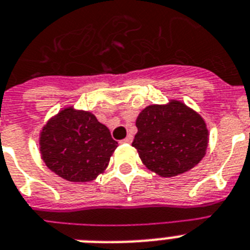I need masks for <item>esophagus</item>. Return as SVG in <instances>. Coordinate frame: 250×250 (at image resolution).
<instances>
[{"label": "esophagus", "mask_w": 250, "mask_h": 250, "mask_svg": "<svg viewBox=\"0 0 250 250\" xmlns=\"http://www.w3.org/2000/svg\"><path fill=\"white\" fill-rule=\"evenodd\" d=\"M132 140H133V137H132L131 135H128L127 137L125 138V140H122V142H123V144H131Z\"/></svg>", "instance_id": "34e87169"}]
</instances>
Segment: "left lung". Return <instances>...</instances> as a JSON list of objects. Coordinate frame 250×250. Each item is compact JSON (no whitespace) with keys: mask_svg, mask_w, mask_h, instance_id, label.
<instances>
[{"mask_svg":"<svg viewBox=\"0 0 250 250\" xmlns=\"http://www.w3.org/2000/svg\"><path fill=\"white\" fill-rule=\"evenodd\" d=\"M136 127L132 146L157 175H179L205 156L208 142L206 123L183 103L148 105L138 115Z\"/></svg>","mask_w":250,"mask_h":250,"instance_id":"1","label":"left lung"}]
</instances>
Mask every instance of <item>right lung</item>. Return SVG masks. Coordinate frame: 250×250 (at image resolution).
<instances>
[{"label": "right lung", "instance_id": "right-lung-1", "mask_svg": "<svg viewBox=\"0 0 250 250\" xmlns=\"http://www.w3.org/2000/svg\"><path fill=\"white\" fill-rule=\"evenodd\" d=\"M118 142L89 112L64 109L41 135V151L50 170L70 182L94 180L109 163Z\"/></svg>", "mask_w": 250, "mask_h": 250}]
</instances>
